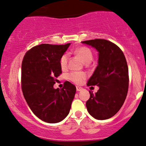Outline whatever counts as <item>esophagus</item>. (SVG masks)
Returning <instances> with one entry per match:
<instances>
[{"instance_id": "1", "label": "esophagus", "mask_w": 146, "mask_h": 146, "mask_svg": "<svg viewBox=\"0 0 146 146\" xmlns=\"http://www.w3.org/2000/svg\"><path fill=\"white\" fill-rule=\"evenodd\" d=\"M76 90H77V92H79V91H81V90H82V88H81V87L77 86V87H76Z\"/></svg>"}]
</instances>
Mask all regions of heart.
Listing matches in <instances>:
<instances>
[{
    "mask_svg": "<svg viewBox=\"0 0 146 146\" xmlns=\"http://www.w3.org/2000/svg\"><path fill=\"white\" fill-rule=\"evenodd\" d=\"M74 53L78 56L85 63H90L93 59V52L91 49L86 46H80L75 49ZM69 55L64 54L60 57L59 60L60 67L62 70L65 71L68 69ZM87 75L86 73L82 72H71L68 75V79L75 84L79 85L86 79Z\"/></svg>",
    "mask_w": 146,
    "mask_h": 146,
    "instance_id": "1",
    "label": "heart"
}]
</instances>
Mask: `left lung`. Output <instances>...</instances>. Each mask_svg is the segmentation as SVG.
Returning a JSON list of instances; mask_svg holds the SVG:
<instances>
[{
	"label": "left lung",
	"mask_w": 146,
	"mask_h": 146,
	"mask_svg": "<svg viewBox=\"0 0 146 146\" xmlns=\"http://www.w3.org/2000/svg\"><path fill=\"white\" fill-rule=\"evenodd\" d=\"M98 51V64L87 86H98L95 94L90 91L86 107L90 115L98 120L113 117L124 104L129 88V70L121 49L108 40L83 41Z\"/></svg>",
	"instance_id": "obj_1"
}]
</instances>
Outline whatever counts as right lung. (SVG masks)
Listing matches in <instances>:
<instances>
[{
	"instance_id": "right-lung-1",
	"label": "right lung",
	"mask_w": 146,
	"mask_h": 146,
	"mask_svg": "<svg viewBox=\"0 0 146 146\" xmlns=\"http://www.w3.org/2000/svg\"><path fill=\"white\" fill-rule=\"evenodd\" d=\"M42 44L25 53L21 64V89L35 115L48 123L60 122L69 113L76 88L69 82L61 90L53 86L62 73L59 60L70 46Z\"/></svg>"
}]
</instances>
